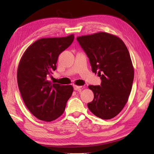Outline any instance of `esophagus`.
<instances>
[{
	"instance_id": "obj_1",
	"label": "esophagus",
	"mask_w": 154,
	"mask_h": 154,
	"mask_svg": "<svg viewBox=\"0 0 154 154\" xmlns=\"http://www.w3.org/2000/svg\"><path fill=\"white\" fill-rule=\"evenodd\" d=\"M73 87H74V90L78 91H81V88H82V87H81V86H77V85H75L73 86Z\"/></svg>"
}]
</instances>
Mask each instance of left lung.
I'll list each match as a JSON object with an SVG mask.
<instances>
[{"mask_svg":"<svg viewBox=\"0 0 154 154\" xmlns=\"http://www.w3.org/2000/svg\"><path fill=\"white\" fill-rule=\"evenodd\" d=\"M87 55L100 85H89L94 99L87 104L96 116L109 120L118 115L128 102L134 70L125 44L116 35L100 32L77 38Z\"/></svg>","mask_w":154,"mask_h":154,"instance_id":"left-lung-1","label":"left lung"}]
</instances>
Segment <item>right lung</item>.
Masks as SVG:
<instances>
[{
    "label": "right lung",
    "mask_w": 154,
    "mask_h": 154,
    "mask_svg": "<svg viewBox=\"0 0 154 154\" xmlns=\"http://www.w3.org/2000/svg\"><path fill=\"white\" fill-rule=\"evenodd\" d=\"M73 40V34L41 38L26 49L20 61L17 71L20 92L28 109L41 120L51 122L60 117L73 93V86L51 83L47 77L56 69L59 55Z\"/></svg>",
    "instance_id": "1"
}]
</instances>
